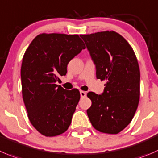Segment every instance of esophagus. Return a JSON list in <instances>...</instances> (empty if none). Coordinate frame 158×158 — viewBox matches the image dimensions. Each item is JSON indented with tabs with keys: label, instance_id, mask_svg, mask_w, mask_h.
<instances>
[{
	"label": "esophagus",
	"instance_id": "1",
	"mask_svg": "<svg viewBox=\"0 0 158 158\" xmlns=\"http://www.w3.org/2000/svg\"><path fill=\"white\" fill-rule=\"evenodd\" d=\"M80 96L82 98H84L86 96V93L84 91H80Z\"/></svg>",
	"mask_w": 158,
	"mask_h": 158
}]
</instances>
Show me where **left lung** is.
I'll list each match as a JSON object with an SVG mask.
<instances>
[{"instance_id":"obj_1","label":"left lung","mask_w":158,"mask_h":158,"mask_svg":"<svg viewBox=\"0 0 158 158\" xmlns=\"http://www.w3.org/2000/svg\"><path fill=\"white\" fill-rule=\"evenodd\" d=\"M96 65V78L106 80L103 93H87L92 125L99 132L116 134L131 122L140 99V69L132 47L111 31L81 35Z\"/></svg>"}]
</instances>
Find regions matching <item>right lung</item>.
<instances>
[{
  "label": "right lung",
  "instance_id": "add662e5",
  "mask_svg": "<svg viewBox=\"0 0 158 158\" xmlns=\"http://www.w3.org/2000/svg\"><path fill=\"white\" fill-rule=\"evenodd\" d=\"M85 48L79 35L40 34L23 56L22 97L32 126L45 137L68 130L80 99L77 89H64L56 83L65 76L67 65Z\"/></svg>",
  "mask_w": 158,
  "mask_h": 158
}]
</instances>
